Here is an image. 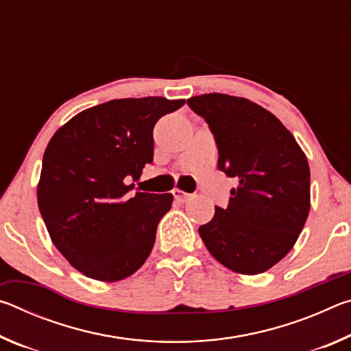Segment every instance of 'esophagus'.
Segmentation results:
<instances>
[{
	"label": "esophagus",
	"mask_w": 351,
	"mask_h": 351,
	"mask_svg": "<svg viewBox=\"0 0 351 351\" xmlns=\"http://www.w3.org/2000/svg\"><path fill=\"white\" fill-rule=\"evenodd\" d=\"M171 193H173L175 199H178V201H182V203H184V201H187V199L192 198V195L187 193V192H182L181 189H173V192H171Z\"/></svg>",
	"instance_id": "obj_1"
}]
</instances>
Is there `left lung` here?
I'll return each instance as SVG.
<instances>
[{"label": "left lung", "mask_w": 351, "mask_h": 351, "mask_svg": "<svg viewBox=\"0 0 351 351\" xmlns=\"http://www.w3.org/2000/svg\"><path fill=\"white\" fill-rule=\"evenodd\" d=\"M206 119L218 147L217 167L239 186L229 206L198 232L213 258L245 276L268 271L287 255L310 213V165L289 130L263 106L229 94L187 100Z\"/></svg>", "instance_id": "left-lung-1"}]
</instances>
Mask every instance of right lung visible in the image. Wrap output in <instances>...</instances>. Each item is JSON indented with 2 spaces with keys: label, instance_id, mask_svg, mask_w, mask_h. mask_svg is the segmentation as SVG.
I'll return each mask as SVG.
<instances>
[{
  "label": "right lung",
  "instance_id": "right-lung-1",
  "mask_svg": "<svg viewBox=\"0 0 351 351\" xmlns=\"http://www.w3.org/2000/svg\"><path fill=\"white\" fill-rule=\"evenodd\" d=\"M186 100L117 99L83 110L52 136L37 186L52 243L100 282L134 274L150 255L171 193H130L153 161V127Z\"/></svg>",
  "mask_w": 351,
  "mask_h": 351
}]
</instances>
